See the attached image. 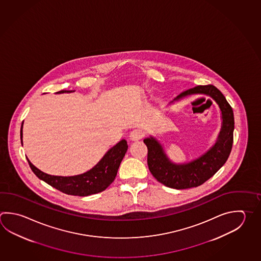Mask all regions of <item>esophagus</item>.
<instances>
[{
	"label": "esophagus",
	"mask_w": 261,
	"mask_h": 261,
	"mask_svg": "<svg viewBox=\"0 0 261 261\" xmlns=\"http://www.w3.org/2000/svg\"><path fill=\"white\" fill-rule=\"evenodd\" d=\"M129 137L132 141H138L144 137V131L141 129H134L130 132Z\"/></svg>",
	"instance_id": "esophagus-1"
}]
</instances>
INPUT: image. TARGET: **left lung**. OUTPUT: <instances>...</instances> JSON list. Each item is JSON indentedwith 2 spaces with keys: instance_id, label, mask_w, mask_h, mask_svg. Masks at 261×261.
Returning <instances> with one entry per match:
<instances>
[{
  "instance_id": "8db88e82",
  "label": "left lung",
  "mask_w": 261,
  "mask_h": 261,
  "mask_svg": "<svg viewBox=\"0 0 261 261\" xmlns=\"http://www.w3.org/2000/svg\"><path fill=\"white\" fill-rule=\"evenodd\" d=\"M194 94H204L212 97L221 109V131L216 143L206 153L192 162L174 163L168 158L163 146L153 137L145 138L148 148V169L157 181L165 187L174 189H187L197 187L212 177L223 164L231 153L233 142L234 117L230 104L216 87L212 85L197 86L187 89L172 100H179Z\"/></svg>"
}]
</instances>
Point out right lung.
<instances>
[{"label": "right lung", "mask_w": 261, "mask_h": 261, "mask_svg": "<svg viewBox=\"0 0 261 261\" xmlns=\"http://www.w3.org/2000/svg\"><path fill=\"white\" fill-rule=\"evenodd\" d=\"M74 90H61L57 94L70 93ZM23 123L20 130L21 144L23 145ZM126 140L122 139L113 148L105 153L102 159L92 169L74 176H56L49 175L35 167L28 159L32 172L40 180L56 188L61 192L71 195L87 197L93 194L102 192L114 181L118 172L119 166L127 151Z\"/></svg>", "instance_id": "obj_1"}]
</instances>
